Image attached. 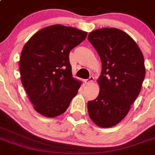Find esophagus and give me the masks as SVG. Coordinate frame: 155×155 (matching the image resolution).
I'll return each mask as SVG.
<instances>
[{
  "label": "esophagus",
  "mask_w": 155,
  "mask_h": 155,
  "mask_svg": "<svg viewBox=\"0 0 155 155\" xmlns=\"http://www.w3.org/2000/svg\"><path fill=\"white\" fill-rule=\"evenodd\" d=\"M93 79H94L93 76H90V77H89V79H85L84 82H85V83H86V84H89V83H91V82H92V81H93Z\"/></svg>",
  "instance_id": "obj_1"
}]
</instances>
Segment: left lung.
<instances>
[{
	"instance_id": "left-lung-1",
	"label": "left lung",
	"mask_w": 155,
	"mask_h": 155,
	"mask_svg": "<svg viewBox=\"0 0 155 155\" xmlns=\"http://www.w3.org/2000/svg\"><path fill=\"white\" fill-rule=\"evenodd\" d=\"M88 40L102 65L100 92L88 102V112L98 126L109 128L125 118L139 95L145 76L144 57L134 40L118 29H98L89 33Z\"/></svg>"
}]
</instances>
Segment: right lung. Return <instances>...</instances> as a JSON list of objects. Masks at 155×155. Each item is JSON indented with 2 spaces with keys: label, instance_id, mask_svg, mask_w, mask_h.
Segmentation results:
<instances>
[{
  "label": "right lung",
  "instance_id": "obj_1",
  "mask_svg": "<svg viewBox=\"0 0 155 155\" xmlns=\"http://www.w3.org/2000/svg\"><path fill=\"white\" fill-rule=\"evenodd\" d=\"M87 33L60 24L37 32L24 45L20 58L22 85L37 112L46 117L66 112L80 87L73 79L69 53Z\"/></svg>",
  "mask_w": 155,
  "mask_h": 155
}]
</instances>
